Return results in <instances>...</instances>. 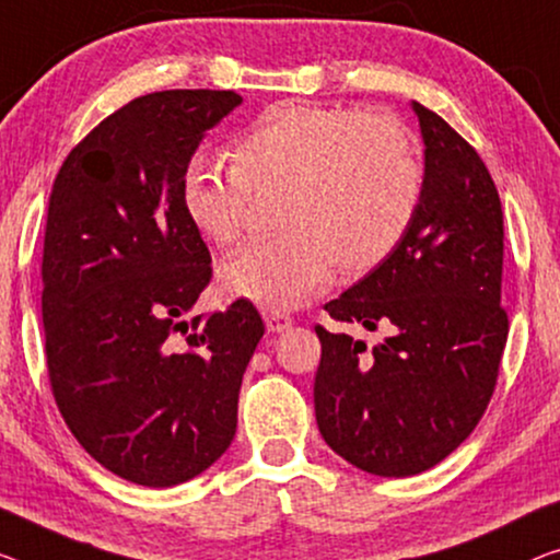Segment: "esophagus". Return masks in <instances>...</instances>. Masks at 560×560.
Here are the masks:
<instances>
[{
    "instance_id": "esophagus-1",
    "label": "esophagus",
    "mask_w": 560,
    "mask_h": 560,
    "mask_svg": "<svg viewBox=\"0 0 560 560\" xmlns=\"http://www.w3.org/2000/svg\"><path fill=\"white\" fill-rule=\"evenodd\" d=\"M264 319L269 331H283L291 327V316L287 312H281V308H264Z\"/></svg>"
}]
</instances>
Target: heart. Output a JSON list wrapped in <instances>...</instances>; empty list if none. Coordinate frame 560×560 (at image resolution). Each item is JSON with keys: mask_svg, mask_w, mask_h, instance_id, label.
<instances>
[{"mask_svg": "<svg viewBox=\"0 0 560 560\" xmlns=\"http://www.w3.org/2000/svg\"><path fill=\"white\" fill-rule=\"evenodd\" d=\"M277 194L273 226L221 266L233 294L271 308L306 302L334 269L360 279L399 246L420 206L422 171L407 125L387 110L279 103L231 145V168L194 158L180 206L213 246L238 244L252 198Z\"/></svg>", "mask_w": 560, "mask_h": 560, "instance_id": "b5f03b06", "label": "heart"}]
</instances>
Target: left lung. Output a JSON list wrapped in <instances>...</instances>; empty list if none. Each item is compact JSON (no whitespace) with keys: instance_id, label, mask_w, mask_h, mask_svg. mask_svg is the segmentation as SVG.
<instances>
[{"instance_id":"obj_1","label":"left lung","mask_w":560,"mask_h":560,"mask_svg":"<svg viewBox=\"0 0 560 560\" xmlns=\"http://www.w3.org/2000/svg\"><path fill=\"white\" fill-rule=\"evenodd\" d=\"M424 180L412 226L377 269L324 304L382 331L366 347L316 324L314 410L334 453L382 478L435 467L470 435L498 385L503 208L475 148L420 103Z\"/></svg>"}]
</instances>
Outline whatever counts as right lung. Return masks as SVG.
<instances>
[{
    "label": "right lung",
    "mask_w": 560,
    "mask_h": 560,
    "mask_svg": "<svg viewBox=\"0 0 560 560\" xmlns=\"http://www.w3.org/2000/svg\"><path fill=\"white\" fill-rule=\"evenodd\" d=\"M233 90H163L95 125L57 171L42 252L47 377L67 428L122 480L196 478L236 435L238 389L264 337L248 299L180 316L213 277L180 175Z\"/></svg>",
    "instance_id": "1"
}]
</instances>
